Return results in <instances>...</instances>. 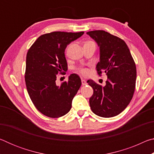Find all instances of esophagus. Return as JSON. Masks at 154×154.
I'll use <instances>...</instances> for the list:
<instances>
[{
    "label": "esophagus",
    "instance_id": "1",
    "mask_svg": "<svg viewBox=\"0 0 154 154\" xmlns=\"http://www.w3.org/2000/svg\"><path fill=\"white\" fill-rule=\"evenodd\" d=\"M82 84L83 85H86L87 84V82H86V81H85V79H82Z\"/></svg>",
    "mask_w": 154,
    "mask_h": 154
}]
</instances>
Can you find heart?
<instances>
[{"label": "heart", "instance_id": "obj_1", "mask_svg": "<svg viewBox=\"0 0 154 154\" xmlns=\"http://www.w3.org/2000/svg\"><path fill=\"white\" fill-rule=\"evenodd\" d=\"M88 42H92V41H88ZM79 71L83 75H86L88 72V70L86 68H79Z\"/></svg>", "mask_w": 154, "mask_h": 154}]
</instances>
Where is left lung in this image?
Masks as SVG:
<instances>
[{"instance_id": "left-lung-1", "label": "left lung", "mask_w": 154, "mask_h": 154, "mask_svg": "<svg viewBox=\"0 0 154 154\" xmlns=\"http://www.w3.org/2000/svg\"><path fill=\"white\" fill-rule=\"evenodd\" d=\"M100 48V62L96 69L107 75L105 86L93 80L88 83L93 88L90 98L94 113L103 118L118 116L129 105L133 96L137 79L134 59L124 40L104 30L88 32Z\"/></svg>"}]
</instances>
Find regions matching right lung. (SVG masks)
I'll list each match as a JSON object with an SVG mask.
<instances>
[{
  "instance_id": "obj_1",
  "label": "right lung",
  "mask_w": 154,
  "mask_h": 154,
  "mask_svg": "<svg viewBox=\"0 0 154 154\" xmlns=\"http://www.w3.org/2000/svg\"><path fill=\"white\" fill-rule=\"evenodd\" d=\"M83 34L60 31L44 34L28 49L26 85L34 105L44 116L58 118L71 110L72 99L82 85L80 77L71 74L60 85L56 81L57 75L67 71L64 55L67 45Z\"/></svg>"
}]
</instances>
